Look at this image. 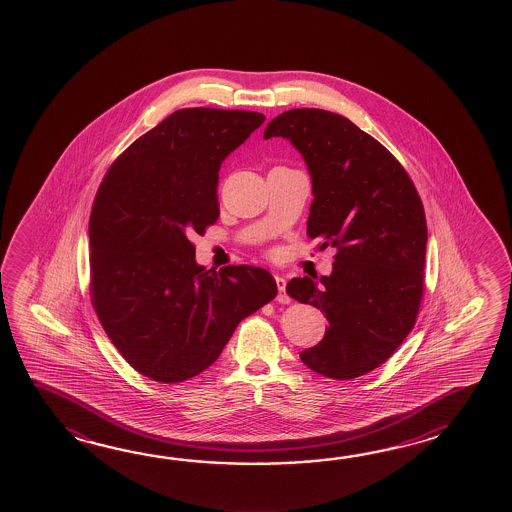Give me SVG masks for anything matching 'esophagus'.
Masks as SVG:
<instances>
[{
    "label": "esophagus",
    "instance_id": "34e87169",
    "mask_svg": "<svg viewBox=\"0 0 512 512\" xmlns=\"http://www.w3.org/2000/svg\"><path fill=\"white\" fill-rule=\"evenodd\" d=\"M276 285H278V302L280 304H289L291 302V298H289V294L285 293V278L282 276H276Z\"/></svg>",
    "mask_w": 512,
    "mask_h": 512
}]
</instances>
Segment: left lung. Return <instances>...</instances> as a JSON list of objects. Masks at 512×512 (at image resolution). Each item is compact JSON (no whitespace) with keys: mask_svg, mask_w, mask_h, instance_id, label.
<instances>
[{"mask_svg":"<svg viewBox=\"0 0 512 512\" xmlns=\"http://www.w3.org/2000/svg\"><path fill=\"white\" fill-rule=\"evenodd\" d=\"M265 139L283 137L304 155L315 199L307 236L335 247L333 272L287 283L329 327L300 359L337 381L379 368L414 329L425 293V208L403 164L351 120L324 109H289Z\"/></svg>","mask_w":512,"mask_h":512,"instance_id":"8db88e82","label":"left lung"}]
</instances>
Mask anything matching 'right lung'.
I'll list each match as a JSON object with an SVG mask.
<instances>
[{
    "label": "right lung",
    "instance_id": "obj_1",
    "mask_svg": "<svg viewBox=\"0 0 512 512\" xmlns=\"http://www.w3.org/2000/svg\"><path fill=\"white\" fill-rule=\"evenodd\" d=\"M263 120L243 109H177L131 142L98 186L91 304L120 355L152 381L207 370L241 320L278 293L261 267H199L190 241L218 221L221 163Z\"/></svg>",
    "mask_w": 512,
    "mask_h": 512
}]
</instances>
